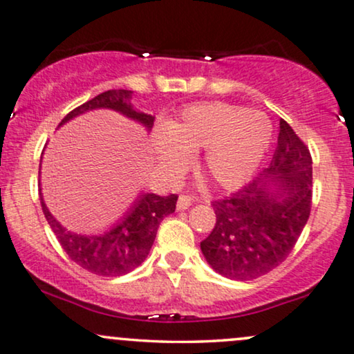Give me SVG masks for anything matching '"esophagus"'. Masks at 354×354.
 <instances>
[{"mask_svg": "<svg viewBox=\"0 0 354 354\" xmlns=\"http://www.w3.org/2000/svg\"><path fill=\"white\" fill-rule=\"evenodd\" d=\"M192 204V198L191 196H185L181 194L180 199H178V209L180 210H185V209H189V205Z\"/></svg>", "mask_w": 354, "mask_h": 354, "instance_id": "obj_1", "label": "esophagus"}]
</instances>
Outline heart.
<instances>
[{
	"instance_id": "1",
	"label": "heart",
	"mask_w": 354,
	"mask_h": 354,
	"mask_svg": "<svg viewBox=\"0 0 354 354\" xmlns=\"http://www.w3.org/2000/svg\"><path fill=\"white\" fill-rule=\"evenodd\" d=\"M271 120L259 111L227 102H201L160 129L155 151L160 163L178 169L186 151H204L203 169L217 186L232 189L252 178L271 144Z\"/></svg>"
}]
</instances>
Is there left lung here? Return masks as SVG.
<instances>
[{"label": "left lung", "mask_w": 354, "mask_h": 354, "mask_svg": "<svg viewBox=\"0 0 354 354\" xmlns=\"http://www.w3.org/2000/svg\"><path fill=\"white\" fill-rule=\"evenodd\" d=\"M212 207L216 225L201 250L218 274L252 281L289 257L310 216L312 156L284 119L270 167Z\"/></svg>", "instance_id": "left-lung-1"}]
</instances>
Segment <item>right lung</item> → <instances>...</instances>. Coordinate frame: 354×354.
<instances>
[{"mask_svg":"<svg viewBox=\"0 0 354 354\" xmlns=\"http://www.w3.org/2000/svg\"><path fill=\"white\" fill-rule=\"evenodd\" d=\"M131 100L132 91L129 89H109V91L101 93L93 100L86 101L84 104L75 107L71 113L62 119L58 127L80 114L104 107V109L118 111V113L137 120L150 131L153 127L155 118L133 109ZM176 201V194L158 196L153 192L140 194L132 204V207L127 210L125 217L115 223L113 229L100 235H82L66 230L52 216L40 196L44 216L68 258L78 266H82L83 270L97 276H122L140 266L149 257L160 222L163 221V217L174 212Z\"/></svg>","mask_w":354,"mask_h":354,"instance_id":"1","label":"right lung"}]
</instances>
